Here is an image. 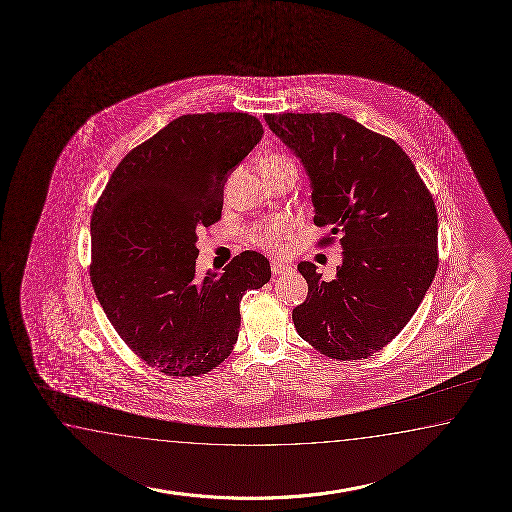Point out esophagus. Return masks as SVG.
Wrapping results in <instances>:
<instances>
[{
    "instance_id": "esophagus-1",
    "label": "esophagus",
    "mask_w": 512,
    "mask_h": 512,
    "mask_svg": "<svg viewBox=\"0 0 512 512\" xmlns=\"http://www.w3.org/2000/svg\"><path fill=\"white\" fill-rule=\"evenodd\" d=\"M272 272L275 275H281V273L290 272V266L286 264V262L277 261V259H272Z\"/></svg>"
}]
</instances>
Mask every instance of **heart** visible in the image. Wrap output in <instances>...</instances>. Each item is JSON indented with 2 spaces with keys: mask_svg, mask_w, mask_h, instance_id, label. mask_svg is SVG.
Instances as JSON below:
<instances>
[{
  "mask_svg": "<svg viewBox=\"0 0 512 512\" xmlns=\"http://www.w3.org/2000/svg\"><path fill=\"white\" fill-rule=\"evenodd\" d=\"M292 163V159L283 154H272L262 161V165H284ZM292 231V222L284 216H273L268 220H262L250 229L248 237L253 246L262 250L277 251L281 248V240Z\"/></svg>",
  "mask_w": 512,
  "mask_h": 512,
  "instance_id": "1",
  "label": "heart"
}]
</instances>
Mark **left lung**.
<instances>
[{
  "label": "left lung",
  "mask_w": 512,
  "mask_h": 512,
  "mask_svg": "<svg viewBox=\"0 0 512 512\" xmlns=\"http://www.w3.org/2000/svg\"><path fill=\"white\" fill-rule=\"evenodd\" d=\"M303 161L312 182L314 224L330 228L343 262L323 281L301 262L308 296L294 308L297 334L340 362L382 351L408 325L437 266V209L408 154L391 137L334 114L264 115Z\"/></svg>",
  "instance_id": "obj_1"
}]
</instances>
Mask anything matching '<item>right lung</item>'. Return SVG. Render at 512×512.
<instances>
[{
	"label": "right lung",
	"mask_w": 512,
	"mask_h": 512,
	"mask_svg": "<svg viewBox=\"0 0 512 512\" xmlns=\"http://www.w3.org/2000/svg\"><path fill=\"white\" fill-rule=\"evenodd\" d=\"M250 114L180 115L115 167L91 215L95 296L121 340L172 378L228 358L240 301L270 281L268 259L242 251L222 275L194 279L198 231L222 216L229 172L261 141Z\"/></svg>",
	"instance_id": "add662e5"
}]
</instances>
